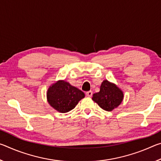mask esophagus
Listing matches in <instances>:
<instances>
[{
    "label": "esophagus",
    "instance_id": "1",
    "mask_svg": "<svg viewBox=\"0 0 161 161\" xmlns=\"http://www.w3.org/2000/svg\"><path fill=\"white\" fill-rule=\"evenodd\" d=\"M92 94H93V92H92V91H89V92H86V97H91L92 96Z\"/></svg>",
    "mask_w": 161,
    "mask_h": 161
}]
</instances>
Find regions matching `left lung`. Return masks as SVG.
Listing matches in <instances>:
<instances>
[{
  "instance_id": "left-lung-1",
  "label": "left lung",
  "mask_w": 161,
  "mask_h": 161,
  "mask_svg": "<svg viewBox=\"0 0 161 161\" xmlns=\"http://www.w3.org/2000/svg\"><path fill=\"white\" fill-rule=\"evenodd\" d=\"M124 99V93L115 84L103 80L101 84L100 91L93 94L92 100L102 109L111 111L118 107Z\"/></svg>"
}]
</instances>
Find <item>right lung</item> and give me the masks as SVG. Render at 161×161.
<instances>
[{
	"label": "right lung",
	"instance_id": "add662e5",
	"mask_svg": "<svg viewBox=\"0 0 161 161\" xmlns=\"http://www.w3.org/2000/svg\"><path fill=\"white\" fill-rule=\"evenodd\" d=\"M84 97L83 92L64 80H59L52 84L47 92L48 103L60 113L72 110Z\"/></svg>",
	"mask_w": 161,
	"mask_h": 161
}]
</instances>
